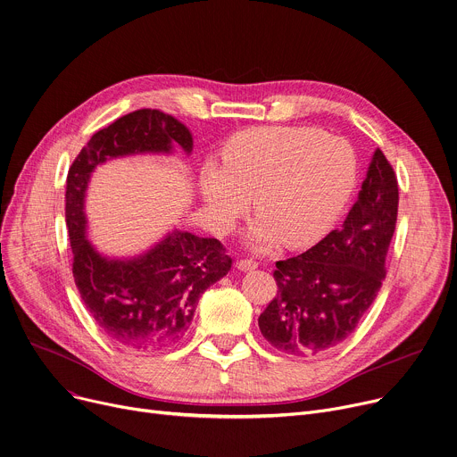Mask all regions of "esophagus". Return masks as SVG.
<instances>
[{"label": "esophagus", "instance_id": "esophagus-1", "mask_svg": "<svg viewBox=\"0 0 457 457\" xmlns=\"http://www.w3.org/2000/svg\"><path fill=\"white\" fill-rule=\"evenodd\" d=\"M236 267H237L239 270H243V272H248V270L258 269V263H256L254 260H239V262L236 263Z\"/></svg>", "mask_w": 457, "mask_h": 457}]
</instances>
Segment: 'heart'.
<instances>
[{
	"label": "heart",
	"instance_id": "obj_1",
	"mask_svg": "<svg viewBox=\"0 0 457 457\" xmlns=\"http://www.w3.org/2000/svg\"><path fill=\"white\" fill-rule=\"evenodd\" d=\"M358 176L352 146L316 129L260 127L236 136L221 167L201 174V195L221 230L246 209L254 194L260 214L250 241L258 248L278 237L303 245L323 232L346 201Z\"/></svg>",
	"mask_w": 457,
	"mask_h": 457
}]
</instances>
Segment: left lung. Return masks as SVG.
Instances as JSON below:
<instances>
[{
    "label": "left lung",
    "instance_id": "1",
    "mask_svg": "<svg viewBox=\"0 0 457 457\" xmlns=\"http://www.w3.org/2000/svg\"><path fill=\"white\" fill-rule=\"evenodd\" d=\"M397 203L395 172L378 148L343 225L303 254L276 263L278 294L258 320L272 346L316 356L356 330L386 276Z\"/></svg>",
    "mask_w": 457,
    "mask_h": 457
}]
</instances>
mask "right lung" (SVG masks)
Segmentation results:
<instances>
[{
    "label": "right lung",
    "mask_w": 457,
    "mask_h": 457,
    "mask_svg": "<svg viewBox=\"0 0 457 457\" xmlns=\"http://www.w3.org/2000/svg\"><path fill=\"white\" fill-rule=\"evenodd\" d=\"M172 143L188 154L192 134L162 111L139 109L97 130L67 176L65 218L76 287L101 332L130 350H162L178 343L192 323L201 294L232 267L221 241L183 230H172L130 260L101 256L87 239L85 192L94 169L132 154H169Z\"/></svg>",
    "instance_id": "obj_1"
}]
</instances>
